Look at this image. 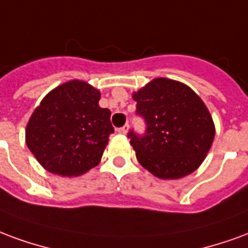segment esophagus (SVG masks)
I'll return each instance as SVG.
<instances>
[{
    "label": "esophagus",
    "mask_w": 248,
    "mask_h": 248,
    "mask_svg": "<svg viewBox=\"0 0 248 248\" xmlns=\"http://www.w3.org/2000/svg\"><path fill=\"white\" fill-rule=\"evenodd\" d=\"M128 129H129V126H128V124H126V125L122 126V128H119V129H117V132H119L120 135H126V133H128Z\"/></svg>",
    "instance_id": "1"
}]
</instances>
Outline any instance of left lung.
<instances>
[{
  "label": "left lung",
  "mask_w": 248,
  "mask_h": 248,
  "mask_svg": "<svg viewBox=\"0 0 248 248\" xmlns=\"http://www.w3.org/2000/svg\"><path fill=\"white\" fill-rule=\"evenodd\" d=\"M137 115L146 132L131 131V145L146 170L161 180H177L197 170L210 151L216 125L196 92L184 83L156 78L133 92Z\"/></svg>",
  "instance_id": "obj_1"
}]
</instances>
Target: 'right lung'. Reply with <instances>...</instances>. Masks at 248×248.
Masks as SVG:
<instances>
[{
  "mask_svg": "<svg viewBox=\"0 0 248 248\" xmlns=\"http://www.w3.org/2000/svg\"><path fill=\"white\" fill-rule=\"evenodd\" d=\"M99 100V90L75 79L55 87L34 109L26 144L46 170L77 177L100 162L113 126Z\"/></svg>",
  "mask_w": 248,
  "mask_h": 248,
  "instance_id": "add662e5",
  "label": "right lung"
}]
</instances>
